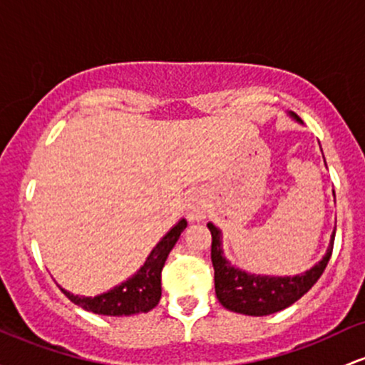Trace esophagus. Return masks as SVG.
Returning a JSON list of instances; mask_svg holds the SVG:
<instances>
[{
  "label": "esophagus",
  "mask_w": 365,
  "mask_h": 365,
  "mask_svg": "<svg viewBox=\"0 0 365 365\" xmlns=\"http://www.w3.org/2000/svg\"><path fill=\"white\" fill-rule=\"evenodd\" d=\"M206 207L207 204H206V199H204V195L199 194V192H192L189 199H187V206H185L189 222H202V220L206 218Z\"/></svg>",
  "instance_id": "esophagus-1"
}]
</instances>
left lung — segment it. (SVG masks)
Wrapping results in <instances>:
<instances>
[{
	"instance_id": "left-lung-1",
	"label": "left lung",
	"mask_w": 365,
	"mask_h": 365,
	"mask_svg": "<svg viewBox=\"0 0 365 365\" xmlns=\"http://www.w3.org/2000/svg\"><path fill=\"white\" fill-rule=\"evenodd\" d=\"M296 123L303 124L302 119L289 112ZM334 194V192H332ZM211 232V262L215 267V291L216 298L227 310L235 314L251 315V317H263V315L275 314L298 302L303 294L312 289L315 282L326 270L332 253L336 228L331 235L329 247L319 263L308 270L296 275H265L251 274L235 267L225 258L223 253V235L222 230L213 223H207Z\"/></svg>"
}]
</instances>
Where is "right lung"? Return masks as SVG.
Wrapping results in <instances>:
<instances>
[{
  "instance_id": "add662e5",
  "label": "right lung",
  "mask_w": 365,
  "mask_h": 365,
  "mask_svg": "<svg viewBox=\"0 0 365 365\" xmlns=\"http://www.w3.org/2000/svg\"><path fill=\"white\" fill-rule=\"evenodd\" d=\"M187 220L180 218L164 237L152 247L147 256L145 263L135 272L131 277L123 280L121 284L112 289L97 296H79L72 294L63 287H60L63 294L71 299L74 305L81 307L83 310L93 312L98 315H109V317H123V315L145 314L159 303L161 299V272L166 263L168 255L173 250L180 234L185 230Z\"/></svg>"
}]
</instances>
